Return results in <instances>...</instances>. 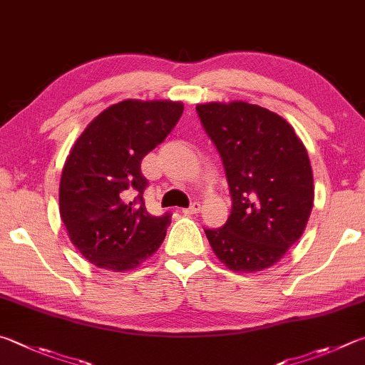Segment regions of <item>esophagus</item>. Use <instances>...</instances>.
Listing matches in <instances>:
<instances>
[{"mask_svg":"<svg viewBox=\"0 0 365 365\" xmlns=\"http://www.w3.org/2000/svg\"><path fill=\"white\" fill-rule=\"evenodd\" d=\"M202 209V205H201V202H197V201H195V202H191V205L188 209H185L183 212L185 214H197V212H200Z\"/></svg>","mask_w":365,"mask_h":365,"instance_id":"1","label":"esophagus"}]
</instances>
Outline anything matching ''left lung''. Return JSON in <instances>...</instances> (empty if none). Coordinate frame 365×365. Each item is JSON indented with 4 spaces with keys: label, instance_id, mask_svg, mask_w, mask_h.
Listing matches in <instances>:
<instances>
[{
    "label": "left lung",
    "instance_id": "left-lung-1",
    "mask_svg": "<svg viewBox=\"0 0 365 365\" xmlns=\"http://www.w3.org/2000/svg\"><path fill=\"white\" fill-rule=\"evenodd\" d=\"M220 155L233 205L222 228L204 230L231 271L273 267L300 240L313 209L307 148L286 119L247 102L196 107Z\"/></svg>",
    "mask_w": 365,
    "mask_h": 365
}]
</instances>
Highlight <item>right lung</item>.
Here are the masks:
<instances>
[{"label": "right lung", "instance_id": "1", "mask_svg": "<svg viewBox=\"0 0 365 365\" xmlns=\"http://www.w3.org/2000/svg\"><path fill=\"white\" fill-rule=\"evenodd\" d=\"M180 102L123 101L92 119L65 161L58 204L70 241L86 260L134 269L160 249L170 214L151 215L140 164L175 128Z\"/></svg>", "mask_w": 365, "mask_h": 365}]
</instances>
